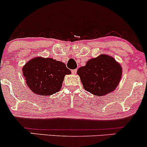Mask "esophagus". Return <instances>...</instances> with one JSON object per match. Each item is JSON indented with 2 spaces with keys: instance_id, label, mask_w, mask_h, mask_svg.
Masks as SVG:
<instances>
[{
  "instance_id": "esophagus-1",
  "label": "esophagus",
  "mask_w": 147,
  "mask_h": 147,
  "mask_svg": "<svg viewBox=\"0 0 147 147\" xmlns=\"http://www.w3.org/2000/svg\"><path fill=\"white\" fill-rule=\"evenodd\" d=\"M77 69H74V70H71L72 73L73 74V75H75V74L77 73Z\"/></svg>"
}]
</instances>
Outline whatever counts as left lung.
<instances>
[{"mask_svg":"<svg viewBox=\"0 0 147 147\" xmlns=\"http://www.w3.org/2000/svg\"><path fill=\"white\" fill-rule=\"evenodd\" d=\"M122 73L120 64L104 54L88 60L86 65L77 70L84 88L97 96H104L115 90Z\"/></svg>","mask_w":147,"mask_h":147,"instance_id":"8db88e82","label":"left lung"}]
</instances>
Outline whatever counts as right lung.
<instances>
[{
  "mask_svg": "<svg viewBox=\"0 0 147 147\" xmlns=\"http://www.w3.org/2000/svg\"><path fill=\"white\" fill-rule=\"evenodd\" d=\"M22 70L30 90L35 94L44 96L59 91L65 75L71 73L63 62L40 57L27 62Z\"/></svg>",
  "mask_w": 147,
  "mask_h": 147,
  "instance_id": "obj_1",
  "label": "right lung"
}]
</instances>
